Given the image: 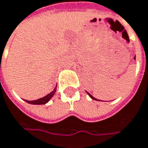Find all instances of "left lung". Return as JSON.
Wrapping results in <instances>:
<instances>
[{"label":"left lung","instance_id":"8db88e82","mask_svg":"<svg viewBox=\"0 0 148 148\" xmlns=\"http://www.w3.org/2000/svg\"><path fill=\"white\" fill-rule=\"evenodd\" d=\"M86 93H87V94L89 95V96H90V98H91V99H95V100H98V101H100V100H99V99H95V97H93V96H92V95H91L90 94V93H89V92H87V91H86Z\"/></svg>","mask_w":148,"mask_h":148}]
</instances>
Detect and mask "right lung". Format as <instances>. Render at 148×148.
Wrapping results in <instances>:
<instances>
[{"label": "right lung", "instance_id": "1", "mask_svg": "<svg viewBox=\"0 0 148 148\" xmlns=\"http://www.w3.org/2000/svg\"><path fill=\"white\" fill-rule=\"evenodd\" d=\"M56 90H57V86H56V87L53 89V90L52 92H50L49 94L45 95L43 98H40V99H36V100H26V99H25V101L29 103V104H31V105H45V104H47L49 102L50 99H52V97L55 95Z\"/></svg>", "mask_w": 148, "mask_h": 148}]
</instances>
